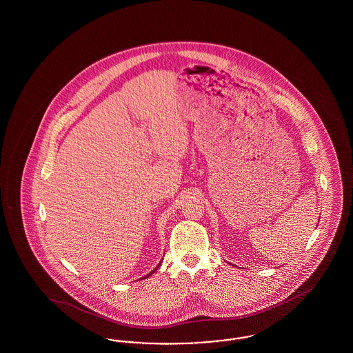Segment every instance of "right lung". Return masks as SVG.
I'll return each mask as SVG.
<instances>
[{
	"mask_svg": "<svg viewBox=\"0 0 353 353\" xmlns=\"http://www.w3.org/2000/svg\"><path fill=\"white\" fill-rule=\"evenodd\" d=\"M160 265H161V262H160V263H159V265H157V266H156V269L154 270H152L151 272H150V274H147V275H145V276H144V279H145V278H150V276H151L152 274H153V272H154V271H156V270L159 269V268H160Z\"/></svg>",
	"mask_w": 353,
	"mask_h": 353,
	"instance_id": "right-lung-1",
	"label": "right lung"
}]
</instances>
